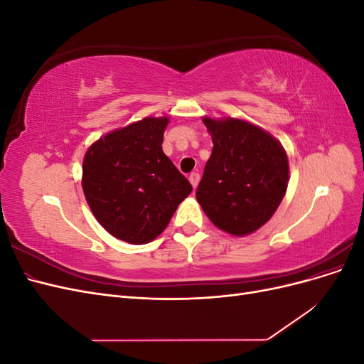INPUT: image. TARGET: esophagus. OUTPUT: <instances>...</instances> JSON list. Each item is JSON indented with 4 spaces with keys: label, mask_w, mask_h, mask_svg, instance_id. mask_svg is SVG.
<instances>
[{
    "label": "esophagus",
    "mask_w": 364,
    "mask_h": 364,
    "mask_svg": "<svg viewBox=\"0 0 364 364\" xmlns=\"http://www.w3.org/2000/svg\"><path fill=\"white\" fill-rule=\"evenodd\" d=\"M199 181H200V174L197 173V171H193V173L190 174V182H191V185H193V188H196V186L199 185Z\"/></svg>",
    "instance_id": "obj_1"
}]
</instances>
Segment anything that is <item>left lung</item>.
Here are the masks:
<instances>
[{"instance_id":"obj_1","label":"left lung","mask_w":364,"mask_h":364,"mask_svg":"<svg viewBox=\"0 0 364 364\" xmlns=\"http://www.w3.org/2000/svg\"><path fill=\"white\" fill-rule=\"evenodd\" d=\"M213 136L196 199L225 232L243 237L266 225L284 199L289 159L269 132L238 118H203Z\"/></svg>"}]
</instances>
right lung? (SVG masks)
I'll return each mask as SVG.
<instances>
[{
    "label": "right lung",
    "mask_w": 364,
    "mask_h": 364,
    "mask_svg": "<svg viewBox=\"0 0 364 364\" xmlns=\"http://www.w3.org/2000/svg\"><path fill=\"white\" fill-rule=\"evenodd\" d=\"M168 118L147 117L105 135L87 149L82 186L109 234L146 245L167 228L193 186L162 151Z\"/></svg>",
    "instance_id": "obj_1"
}]
</instances>
